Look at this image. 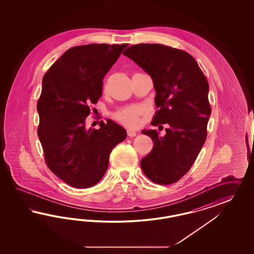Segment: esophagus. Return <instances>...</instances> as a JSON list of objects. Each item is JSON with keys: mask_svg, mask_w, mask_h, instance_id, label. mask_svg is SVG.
I'll use <instances>...</instances> for the list:
<instances>
[{"mask_svg": "<svg viewBox=\"0 0 254 254\" xmlns=\"http://www.w3.org/2000/svg\"><path fill=\"white\" fill-rule=\"evenodd\" d=\"M137 135V133H136V131L131 130V129H127V136L128 137H135Z\"/></svg>", "mask_w": 254, "mask_h": 254, "instance_id": "1", "label": "esophagus"}]
</instances>
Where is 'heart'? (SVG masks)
<instances>
[{
	"instance_id": "b5f03b06",
	"label": "heart",
	"mask_w": 254,
	"mask_h": 254,
	"mask_svg": "<svg viewBox=\"0 0 254 254\" xmlns=\"http://www.w3.org/2000/svg\"><path fill=\"white\" fill-rule=\"evenodd\" d=\"M141 110L138 107H127L116 112L114 115L115 119L127 127H134L138 124V116Z\"/></svg>"
}]
</instances>
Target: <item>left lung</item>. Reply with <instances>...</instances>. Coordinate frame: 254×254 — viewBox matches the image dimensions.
<instances>
[{"label":"left lung","mask_w":254,"mask_h":254,"mask_svg":"<svg viewBox=\"0 0 254 254\" xmlns=\"http://www.w3.org/2000/svg\"><path fill=\"white\" fill-rule=\"evenodd\" d=\"M123 55L153 79L158 110L151 124H169L164 137L155 129L142 131L154 145L140 167L153 183L174 184L190 170L207 138L211 113L208 80L192 56L177 48L138 44Z\"/></svg>","instance_id":"left-lung-1"}]
</instances>
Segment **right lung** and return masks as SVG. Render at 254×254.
Here are the masks:
<instances>
[{
  "label": "right lung",
  "mask_w": 254,
  "mask_h": 254,
  "mask_svg": "<svg viewBox=\"0 0 254 254\" xmlns=\"http://www.w3.org/2000/svg\"><path fill=\"white\" fill-rule=\"evenodd\" d=\"M127 44H91L68 49L43 78L37 102L38 137L49 169L67 185L85 189L105 174L113 149L127 131L112 120L85 128L88 104L102 95V80Z\"/></svg>",
  "instance_id": "1"
}]
</instances>
